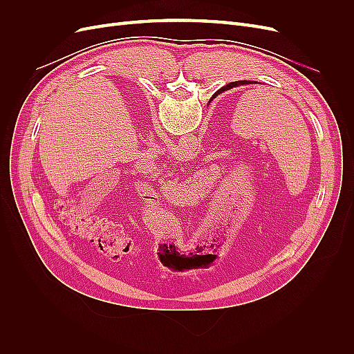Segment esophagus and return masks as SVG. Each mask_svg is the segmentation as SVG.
I'll use <instances>...</instances> for the list:
<instances>
[{"instance_id": "esophagus-1", "label": "esophagus", "mask_w": 354, "mask_h": 354, "mask_svg": "<svg viewBox=\"0 0 354 354\" xmlns=\"http://www.w3.org/2000/svg\"><path fill=\"white\" fill-rule=\"evenodd\" d=\"M146 169H147V167H146ZM149 171H151V169H149Z\"/></svg>"}]
</instances>
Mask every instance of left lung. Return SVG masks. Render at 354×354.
<instances>
[{"mask_svg": "<svg viewBox=\"0 0 354 354\" xmlns=\"http://www.w3.org/2000/svg\"><path fill=\"white\" fill-rule=\"evenodd\" d=\"M255 84H260V82H257V81H234V82L227 84L226 87H223L221 91H226V90H230V88H234V87H241V85H255ZM221 91H220V93H221ZM220 93H218V94H220Z\"/></svg>", "mask_w": 354, "mask_h": 354, "instance_id": "left-lung-1", "label": "left lung"}]
</instances>
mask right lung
I'll return each instance as SVG.
<instances>
[{"label":"right lung","mask_w":354,"mask_h":354,"mask_svg":"<svg viewBox=\"0 0 354 354\" xmlns=\"http://www.w3.org/2000/svg\"><path fill=\"white\" fill-rule=\"evenodd\" d=\"M216 95H217V93H216Z\"/></svg>","instance_id":"add662e5"}]
</instances>
